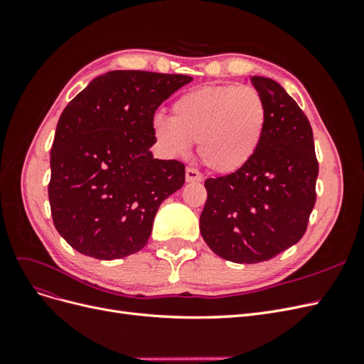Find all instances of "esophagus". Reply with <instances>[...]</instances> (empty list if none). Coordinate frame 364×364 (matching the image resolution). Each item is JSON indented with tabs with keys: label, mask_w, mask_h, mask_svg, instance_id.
<instances>
[{
	"label": "esophagus",
	"mask_w": 364,
	"mask_h": 364,
	"mask_svg": "<svg viewBox=\"0 0 364 364\" xmlns=\"http://www.w3.org/2000/svg\"><path fill=\"white\" fill-rule=\"evenodd\" d=\"M185 179L186 182H199L202 181V173L193 167H188L185 171Z\"/></svg>",
	"instance_id": "1"
}]
</instances>
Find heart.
<instances>
[{"instance_id": "b5f03b06", "label": "heart", "mask_w": 364, "mask_h": 364, "mask_svg": "<svg viewBox=\"0 0 364 364\" xmlns=\"http://www.w3.org/2000/svg\"><path fill=\"white\" fill-rule=\"evenodd\" d=\"M267 124V106L253 86H202L182 94L171 118L158 117L153 134L171 155L181 156L199 142V156L220 174L235 173L258 151Z\"/></svg>"}]
</instances>
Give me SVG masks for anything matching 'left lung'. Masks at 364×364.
Here are the masks:
<instances>
[{
  "label": "left lung",
  "mask_w": 364,
  "mask_h": 364,
  "mask_svg": "<svg viewBox=\"0 0 364 364\" xmlns=\"http://www.w3.org/2000/svg\"><path fill=\"white\" fill-rule=\"evenodd\" d=\"M250 80L267 106L261 146L243 168L205 181L200 214L206 245L238 264L269 261L304 237L318 174L313 129L302 109L269 77Z\"/></svg>",
  "instance_id": "left-lung-1"
}]
</instances>
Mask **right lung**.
<instances>
[{
    "instance_id": "1",
    "label": "right lung",
    "mask_w": 364,
    "mask_h": 364,
    "mask_svg": "<svg viewBox=\"0 0 364 364\" xmlns=\"http://www.w3.org/2000/svg\"><path fill=\"white\" fill-rule=\"evenodd\" d=\"M193 77L149 71L98 75L63 109L51 147L48 199L58 232L97 259L147 245L161 203L185 183V165L155 159L153 117Z\"/></svg>"
}]
</instances>
